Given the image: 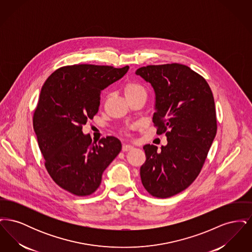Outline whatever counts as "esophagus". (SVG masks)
I'll use <instances>...</instances> for the list:
<instances>
[{"label":"esophagus","mask_w":252,"mask_h":252,"mask_svg":"<svg viewBox=\"0 0 252 252\" xmlns=\"http://www.w3.org/2000/svg\"><path fill=\"white\" fill-rule=\"evenodd\" d=\"M131 149H133V146L129 145V144H124V145H123V148H122V150H123L124 152L129 151V150H131Z\"/></svg>","instance_id":"1"}]
</instances>
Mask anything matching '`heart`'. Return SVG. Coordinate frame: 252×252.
Wrapping results in <instances>:
<instances>
[{
	"label": "heart",
	"instance_id": "b5f03b06",
	"mask_svg": "<svg viewBox=\"0 0 252 252\" xmlns=\"http://www.w3.org/2000/svg\"><path fill=\"white\" fill-rule=\"evenodd\" d=\"M139 94H145L144 87L137 82H128L125 86V94L126 97Z\"/></svg>",
	"mask_w": 252,
	"mask_h": 252
}]
</instances>
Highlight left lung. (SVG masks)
<instances>
[{"label": "left lung", "mask_w": 252, "mask_h": 252, "mask_svg": "<svg viewBox=\"0 0 252 252\" xmlns=\"http://www.w3.org/2000/svg\"><path fill=\"white\" fill-rule=\"evenodd\" d=\"M136 74L153 87V123L167 137L159 151L144 145L141 180L151 195L166 198L188 188L203 167L217 130L215 99L205 78L182 64L148 65Z\"/></svg>", "instance_id": "8db88e82"}]
</instances>
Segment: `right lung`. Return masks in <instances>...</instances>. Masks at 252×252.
Wrapping results in <instances>:
<instances>
[{"instance_id": "obj_1", "label": "right lung", "mask_w": 252, "mask_h": 252, "mask_svg": "<svg viewBox=\"0 0 252 252\" xmlns=\"http://www.w3.org/2000/svg\"><path fill=\"white\" fill-rule=\"evenodd\" d=\"M129 67L92 64L64 66L53 72L41 88L33 126L53 180L74 195L95 192L103 172L120 153L113 136L98 144L82 131L100 106L102 90L122 78Z\"/></svg>"}]
</instances>
